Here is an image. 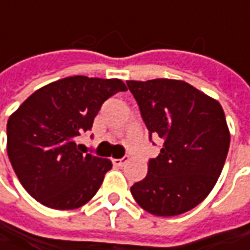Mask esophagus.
Listing matches in <instances>:
<instances>
[{"instance_id":"34e87169","label":"esophagus","mask_w":250,"mask_h":250,"mask_svg":"<svg viewBox=\"0 0 250 250\" xmlns=\"http://www.w3.org/2000/svg\"><path fill=\"white\" fill-rule=\"evenodd\" d=\"M127 162H128V157H123L120 158V159H113V165H116V167H123Z\"/></svg>"}]
</instances>
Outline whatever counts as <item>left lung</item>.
<instances>
[{
  "instance_id": "obj_1",
  "label": "left lung",
  "mask_w": 250,
  "mask_h": 250,
  "mask_svg": "<svg viewBox=\"0 0 250 250\" xmlns=\"http://www.w3.org/2000/svg\"><path fill=\"white\" fill-rule=\"evenodd\" d=\"M151 136L164 140L148 173L131 186L141 208L172 217L204 200L224 168L229 130L218 101L179 80L127 81Z\"/></svg>"
}]
</instances>
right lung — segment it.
<instances>
[{
    "label": "right lung",
    "instance_id": "right-lung-1",
    "mask_svg": "<svg viewBox=\"0 0 250 250\" xmlns=\"http://www.w3.org/2000/svg\"><path fill=\"white\" fill-rule=\"evenodd\" d=\"M122 91L127 88L117 78L67 77L42 86L9 116L8 157L35 200L74 210L96 194L112 161L85 154L77 140L92 128L104 101Z\"/></svg>",
    "mask_w": 250,
    "mask_h": 250
}]
</instances>
